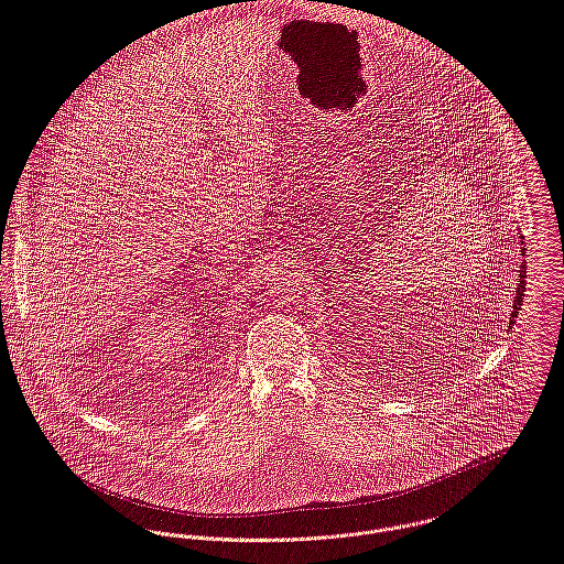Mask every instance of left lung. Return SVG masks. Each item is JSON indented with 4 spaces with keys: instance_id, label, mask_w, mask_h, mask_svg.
I'll list each match as a JSON object with an SVG mask.
<instances>
[{
    "instance_id": "obj_1",
    "label": "left lung",
    "mask_w": 564,
    "mask_h": 564,
    "mask_svg": "<svg viewBox=\"0 0 564 564\" xmlns=\"http://www.w3.org/2000/svg\"><path fill=\"white\" fill-rule=\"evenodd\" d=\"M523 297H525V264H521V273H519V286H517V297H514V311L510 317V324H514V319L519 317V311L523 306Z\"/></svg>"
}]
</instances>
